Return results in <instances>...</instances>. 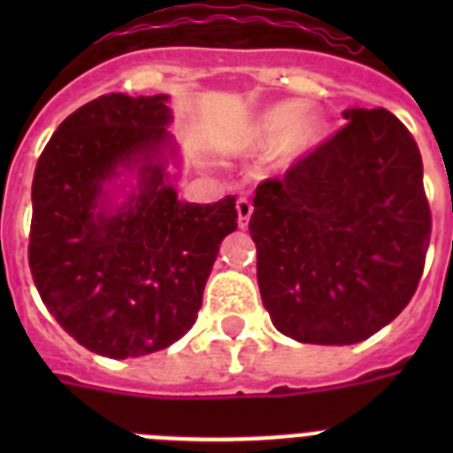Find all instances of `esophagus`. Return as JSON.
<instances>
[{
    "mask_svg": "<svg viewBox=\"0 0 453 453\" xmlns=\"http://www.w3.org/2000/svg\"><path fill=\"white\" fill-rule=\"evenodd\" d=\"M235 211H238V226L240 229H247L251 213H254V206H251L250 199H245V197L238 199V203H235Z\"/></svg>",
    "mask_w": 453,
    "mask_h": 453,
    "instance_id": "1",
    "label": "esophagus"
}]
</instances>
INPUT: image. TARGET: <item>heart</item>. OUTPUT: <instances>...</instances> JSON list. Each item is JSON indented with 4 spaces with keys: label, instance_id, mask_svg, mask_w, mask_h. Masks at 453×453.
I'll return each instance as SVG.
<instances>
[{
    "label": "heart",
    "instance_id": "1",
    "mask_svg": "<svg viewBox=\"0 0 453 453\" xmlns=\"http://www.w3.org/2000/svg\"><path fill=\"white\" fill-rule=\"evenodd\" d=\"M329 122L319 108H302L297 99H283L263 108L242 134V150L272 147L281 165H297L326 138Z\"/></svg>",
    "mask_w": 453,
    "mask_h": 453
}]
</instances>
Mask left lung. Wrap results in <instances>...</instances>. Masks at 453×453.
<instances>
[{
    "instance_id": "1",
    "label": "left lung",
    "mask_w": 453,
    "mask_h": 453,
    "mask_svg": "<svg viewBox=\"0 0 453 453\" xmlns=\"http://www.w3.org/2000/svg\"><path fill=\"white\" fill-rule=\"evenodd\" d=\"M256 188L250 234L272 324L308 345H354L402 313L424 270L431 213L422 156L386 108Z\"/></svg>"
}]
</instances>
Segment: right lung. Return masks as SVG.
<instances>
[{
    "mask_svg": "<svg viewBox=\"0 0 453 453\" xmlns=\"http://www.w3.org/2000/svg\"><path fill=\"white\" fill-rule=\"evenodd\" d=\"M170 95L111 92L65 118L31 186L29 267L79 345L108 358L161 351L190 331L235 197L181 202Z\"/></svg>",
    "mask_w": 453,
    "mask_h": 453,
    "instance_id": "add662e5",
    "label": "right lung"
}]
</instances>
